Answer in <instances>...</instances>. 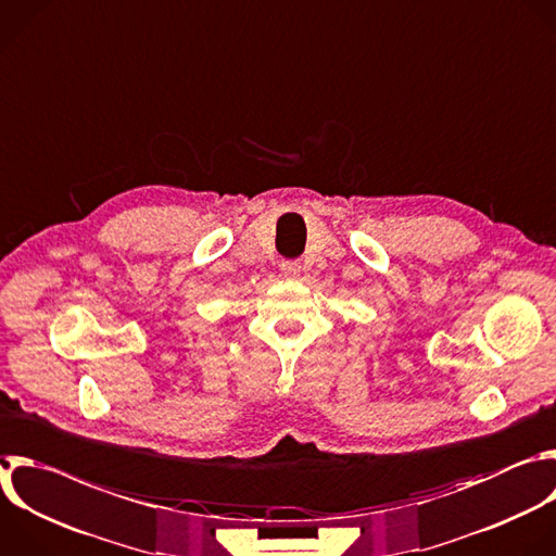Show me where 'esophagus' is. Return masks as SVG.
<instances>
[{
    "instance_id": "1",
    "label": "esophagus",
    "mask_w": 556,
    "mask_h": 556,
    "mask_svg": "<svg viewBox=\"0 0 556 556\" xmlns=\"http://www.w3.org/2000/svg\"><path fill=\"white\" fill-rule=\"evenodd\" d=\"M281 273H283V277H288V279H296V277L301 275V262H292V260L281 262Z\"/></svg>"
}]
</instances>
